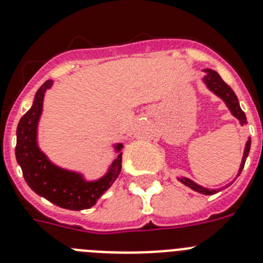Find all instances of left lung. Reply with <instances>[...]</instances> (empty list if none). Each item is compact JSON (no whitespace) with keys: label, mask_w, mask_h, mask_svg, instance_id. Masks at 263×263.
Listing matches in <instances>:
<instances>
[{"label":"left lung","mask_w":263,"mask_h":263,"mask_svg":"<svg viewBox=\"0 0 263 263\" xmlns=\"http://www.w3.org/2000/svg\"><path fill=\"white\" fill-rule=\"evenodd\" d=\"M202 72L204 73L202 77V83L206 85L207 89L210 90V92H213L215 96H218L220 100L223 101L224 104H226V107L229 108L230 114L233 115L234 118L239 120L240 125L246 124V123H248V120H246V115H245V112L240 109L239 101H238L237 95L234 93V90L231 89V88L229 87L223 80H222V77H220L215 70L209 69V68H207V69H202ZM250 145H251V139L248 138V140H246V143H245L243 156H242V162H240L239 170H238L237 178L239 176V174L242 173L245 162H246V159H248L249 156V152H250ZM178 180L182 182L184 186L190 187L191 190H194V191H196V193L203 194V195H213V194H217L218 191H222V190H224L226 187L230 186V184H227L226 187H220V189L215 190V189H207V187L200 186V184L195 183L194 180L189 179V178H186V176H178Z\"/></svg>","instance_id":"1"}]
</instances>
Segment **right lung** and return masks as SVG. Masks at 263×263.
Returning <instances> with one entry per match:
<instances>
[{
  "mask_svg": "<svg viewBox=\"0 0 263 263\" xmlns=\"http://www.w3.org/2000/svg\"><path fill=\"white\" fill-rule=\"evenodd\" d=\"M52 87L53 80H48L39 88L32 107L20 120L15 159L23 170L24 179L37 195L61 209L85 210L95 206L100 196L118 179L121 171V149L124 144H112V152L116 158L108 165L104 175L98 179H88L83 171L65 168L52 162L39 144V125L44 111V99L46 90Z\"/></svg>",
  "mask_w": 263,
  "mask_h": 263,
  "instance_id": "obj_1",
  "label": "right lung"
}]
</instances>
